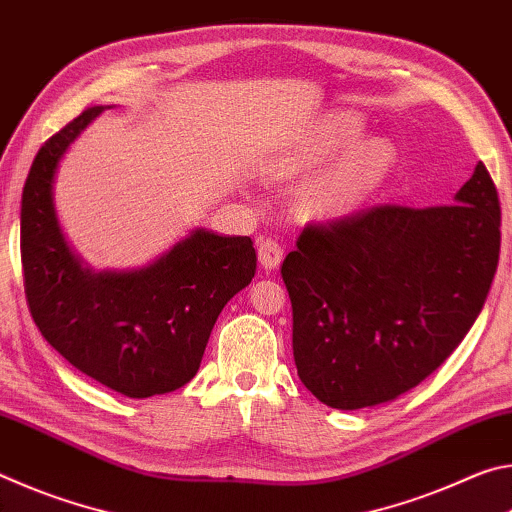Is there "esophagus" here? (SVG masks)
<instances>
[{"label": "esophagus", "instance_id": "34e87169", "mask_svg": "<svg viewBox=\"0 0 512 512\" xmlns=\"http://www.w3.org/2000/svg\"><path fill=\"white\" fill-rule=\"evenodd\" d=\"M282 255H284V248L277 239L273 237H264L259 239L257 244V257H259V264H262L266 271H271V268H277L282 262Z\"/></svg>", "mask_w": 512, "mask_h": 512}]
</instances>
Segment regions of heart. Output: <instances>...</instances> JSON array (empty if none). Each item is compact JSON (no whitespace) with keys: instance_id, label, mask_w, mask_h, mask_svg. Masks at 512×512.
Wrapping results in <instances>:
<instances>
[{"instance_id":"heart-1","label":"heart","mask_w":512,"mask_h":512,"mask_svg":"<svg viewBox=\"0 0 512 512\" xmlns=\"http://www.w3.org/2000/svg\"><path fill=\"white\" fill-rule=\"evenodd\" d=\"M361 133V121L336 115L320 128L309 158H332L350 146ZM393 164V149L384 140H363L343 155L334 171L316 187L311 205L320 214H343L357 207L375 189Z\"/></svg>"}]
</instances>
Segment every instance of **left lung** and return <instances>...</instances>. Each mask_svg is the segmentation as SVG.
Returning <instances> with one entry per match:
<instances>
[{"label": "left lung", "mask_w": 512, "mask_h": 512, "mask_svg": "<svg viewBox=\"0 0 512 512\" xmlns=\"http://www.w3.org/2000/svg\"><path fill=\"white\" fill-rule=\"evenodd\" d=\"M501 207L485 164L436 207L372 205L309 223L282 262L293 359L332 409L395 400L470 332L499 264Z\"/></svg>", "instance_id": "obj_1"}]
</instances>
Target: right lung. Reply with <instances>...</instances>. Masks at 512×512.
I'll list each match as a JSON object with an SVG mask.
<instances>
[{
	"label": "right lung",
	"mask_w": 512,
	"mask_h": 512,
	"mask_svg": "<svg viewBox=\"0 0 512 512\" xmlns=\"http://www.w3.org/2000/svg\"><path fill=\"white\" fill-rule=\"evenodd\" d=\"M103 108L83 110L40 146L24 183L20 253L33 323L76 370L126 397L192 381L228 300L257 271L250 237L196 230L133 273H90L60 235L51 183L67 146Z\"/></svg>",
	"instance_id": "obj_1"
}]
</instances>
